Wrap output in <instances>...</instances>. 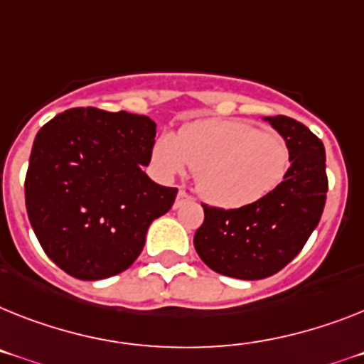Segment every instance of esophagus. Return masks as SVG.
<instances>
[{
	"label": "esophagus",
	"mask_w": 364,
	"mask_h": 364,
	"mask_svg": "<svg viewBox=\"0 0 364 364\" xmlns=\"http://www.w3.org/2000/svg\"><path fill=\"white\" fill-rule=\"evenodd\" d=\"M187 201H192V198L188 196L185 191H179L177 192V198H176V203H173V207L177 209V207H181L183 203H187Z\"/></svg>",
	"instance_id": "esophagus-1"
}]
</instances>
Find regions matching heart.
<instances>
[{"label":"heart","instance_id":"b5f03b06","mask_svg":"<svg viewBox=\"0 0 364 364\" xmlns=\"http://www.w3.org/2000/svg\"><path fill=\"white\" fill-rule=\"evenodd\" d=\"M154 161L164 176L196 172L201 198L220 209H242L279 187L291 168V149L274 133L242 120H203L176 136H159Z\"/></svg>","mask_w":364,"mask_h":364}]
</instances>
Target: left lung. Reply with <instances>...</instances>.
I'll return each instance as SVG.
<instances>
[{"label": "left lung", "instance_id": "left-lung-1", "mask_svg": "<svg viewBox=\"0 0 364 364\" xmlns=\"http://www.w3.org/2000/svg\"><path fill=\"white\" fill-rule=\"evenodd\" d=\"M291 149V168L276 191L242 209L203 205L194 248L210 270L237 279H264L301 252L326 205L322 140L289 116H264Z\"/></svg>", "mask_w": 364, "mask_h": 364}]
</instances>
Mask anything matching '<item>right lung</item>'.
<instances>
[{
    "label": "right lung",
    "instance_id": "obj_1",
    "mask_svg": "<svg viewBox=\"0 0 364 364\" xmlns=\"http://www.w3.org/2000/svg\"><path fill=\"white\" fill-rule=\"evenodd\" d=\"M157 124L149 116L77 107L35 136L26 207L46 255L83 281L116 276L135 262L155 218L177 188L151 181Z\"/></svg>",
    "mask_w": 364,
    "mask_h": 364
}]
</instances>
